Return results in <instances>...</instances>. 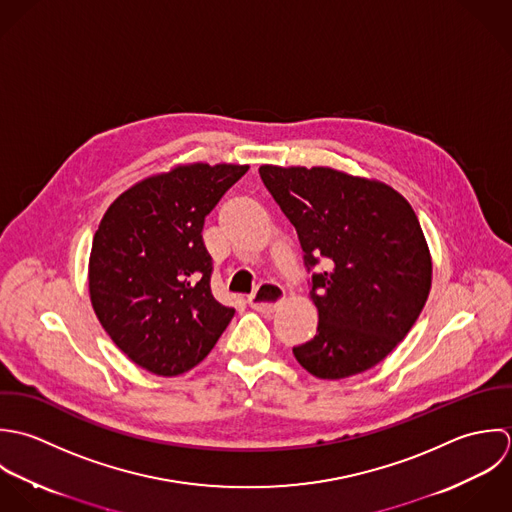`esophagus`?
Returning <instances> with one entry per match:
<instances>
[{
	"mask_svg": "<svg viewBox=\"0 0 512 512\" xmlns=\"http://www.w3.org/2000/svg\"><path fill=\"white\" fill-rule=\"evenodd\" d=\"M285 291L283 287L275 283H263L251 297H249V307L261 314H271L277 307L283 303Z\"/></svg>",
	"mask_w": 512,
	"mask_h": 512,
	"instance_id": "esophagus-1",
	"label": "esophagus"
}]
</instances>
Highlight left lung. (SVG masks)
<instances>
[{
    "label": "left lung",
    "mask_w": 512,
    "mask_h": 512,
    "mask_svg": "<svg viewBox=\"0 0 512 512\" xmlns=\"http://www.w3.org/2000/svg\"><path fill=\"white\" fill-rule=\"evenodd\" d=\"M295 225L318 310L316 336L293 348L320 380L362 374L408 334L431 291V253L408 200L392 186L326 166L259 168Z\"/></svg>",
    "instance_id": "1"
}]
</instances>
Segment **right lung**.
<instances>
[{
  "label": "right lung",
  "instance_id": "add662e5",
  "mask_svg": "<svg viewBox=\"0 0 512 512\" xmlns=\"http://www.w3.org/2000/svg\"><path fill=\"white\" fill-rule=\"evenodd\" d=\"M247 170L180 164L122 192L99 223L89 259L95 314L112 342L156 376L198 366L235 314L211 295L202 229Z\"/></svg>",
  "mask_w": 512,
  "mask_h": 512
}]
</instances>
